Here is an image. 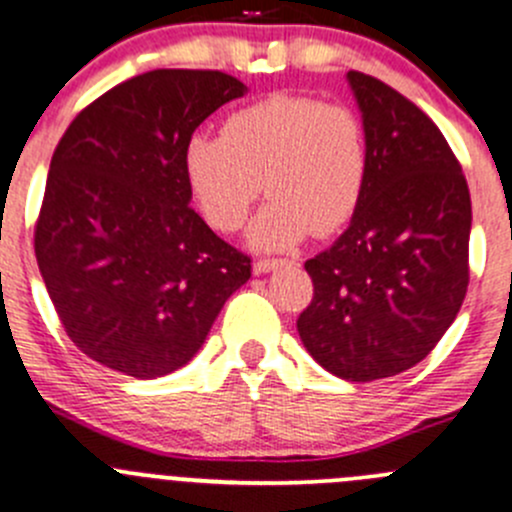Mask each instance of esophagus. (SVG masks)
<instances>
[{"label":"esophagus","instance_id":"34e87169","mask_svg":"<svg viewBox=\"0 0 512 512\" xmlns=\"http://www.w3.org/2000/svg\"><path fill=\"white\" fill-rule=\"evenodd\" d=\"M281 264H289V261L284 259H259L256 264H253V274H269V271H274L276 266Z\"/></svg>","mask_w":512,"mask_h":512}]
</instances>
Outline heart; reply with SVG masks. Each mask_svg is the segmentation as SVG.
<instances>
[{
  "label": "heart",
  "mask_w": 512,
  "mask_h": 512,
  "mask_svg": "<svg viewBox=\"0 0 512 512\" xmlns=\"http://www.w3.org/2000/svg\"><path fill=\"white\" fill-rule=\"evenodd\" d=\"M183 170L203 218L223 233L243 226L264 180L271 198L248 241L279 251L352 221L367 188V135L349 107L271 95L228 115L221 138L193 135Z\"/></svg>",
  "instance_id": "b5f03b06"
}]
</instances>
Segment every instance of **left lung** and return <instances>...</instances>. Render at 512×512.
Instances as JSON below:
<instances>
[{
	"label": "left lung",
	"mask_w": 512,
	"mask_h": 512,
	"mask_svg": "<svg viewBox=\"0 0 512 512\" xmlns=\"http://www.w3.org/2000/svg\"><path fill=\"white\" fill-rule=\"evenodd\" d=\"M367 135L364 198L332 248L309 259L314 299L296 329L306 352L347 382L415 367L465 299L472 206L445 135L415 102L347 72Z\"/></svg>",
	"instance_id": "8db88e82"
}]
</instances>
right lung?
Returning a JSON list of instances; mask_svg holds the SVG:
<instances>
[{
    "mask_svg": "<svg viewBox=\"0 0 512 512\" xmlns=\"http://www.w3.org/2000/svg\"><path fill=\"white\" fill-rule=\"evenodd\" d=\"M246 85L218 70H153L82 110L55 148L34 256L67 337L128 377L196 357L251 259L193 211L183 150Z\"/></svg>",
    "mask_w": 512,
    "mask_h": 512,
    "instance_id": "obj_1",
    "label": "right lung"
}]
</instances>
